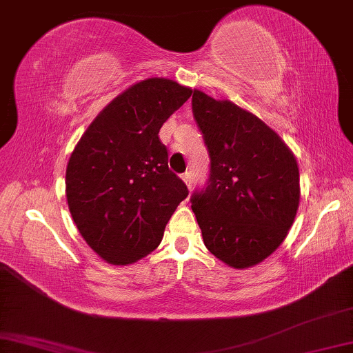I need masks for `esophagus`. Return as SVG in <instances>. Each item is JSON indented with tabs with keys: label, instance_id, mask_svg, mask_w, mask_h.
<instances>
[{
	"label": "esophagus",
	"instance_id": "34e87169",
	"mask_svg": "<svg viewBox=\"0 0 353 353\" xmlns=\"http://www.w3.org/2000/svg\"><path fill=\"white\" fill-rule=\"evenodd\" d=\"M181 178H183V181L186 183V186H188L189 189H192V176H191V173L186 172Z\"/></svg>",
	"mask_w": 353,
	"mask_h": 353
}]
</instances>
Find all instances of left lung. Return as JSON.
Returning <instances> with one entry per match:
<instances>
[{"label": "left lung", "mask_w": 353, "mask_h": 353, "mask_svg": "<svg viewBox=\"0 0 353 353\" xmlns=\"http://www.w3.org/2000/svg\"><path fill=\"white\" fill-rule=\"evenodd\" d=\"M192 113L210 154L207 188L191 207L213 256L254 267L281 246L300 203L294 153L273 129L230 101L194 90Z\"/></svg>", "instance_id": "8db88e82"}]
</instances>
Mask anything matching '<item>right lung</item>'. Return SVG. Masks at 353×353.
I'll return each mask as SVG.
<instances>
[{"label": "right lung", "mask_w": 353, "mask_h": 353, "mask_svg": "<svg viewBox=\"0 0 353 353\" xmlns=\"http://www.w3.org/2000/svg\"><path fill=\"white\" fill-rule=\"evenodd\" d=\"M192 94L169 79L129 86L102 108L66 169L69 211L80 235L112 265L137 262L159 246L188 188L169 170L159 129Z\"/></svg>", "instance_id": "1"}]
</instances>
